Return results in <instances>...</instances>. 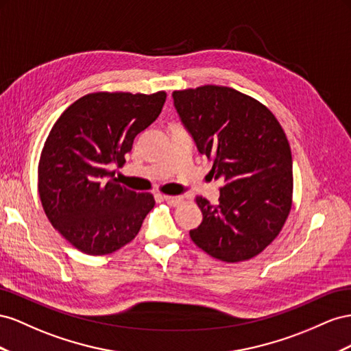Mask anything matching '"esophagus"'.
<instances>
[{"mask_svg": "<svg viewBox=\"0 0 351 351\" xmlns=\"http://www.w3.org/2000/svg\"><path fill=\"white\" fill-rule=\"evenodd\" d=\"M163 199L170 206H179L182 203V197H178V195H163Z\"/></svg>", "mask_w": 351, "mask_h": 351, "instance_id": "1", "label": "esophagus"}]
</instances>
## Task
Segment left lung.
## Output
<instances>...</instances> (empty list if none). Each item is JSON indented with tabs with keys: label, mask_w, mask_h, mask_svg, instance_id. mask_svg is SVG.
<instances>
[{
	"label": "left lung",
	"mask_w": 351,
	"mask_h": 351,
	"mask_svg": "<svg viewBox=\"0 0 351 351\" xmlns=\"http://www.w3.org/2000/svg\"><path fill=\"white\" fill-rule=\"evenodd\" d=\"M173 104L197 149L222 179L219 203L197 197L203 222L189 231L207 254L248 260L281 232L293 204V157L270 110L234 88L204 85L173 91Z\"/></svg>",
	"instance_id": "obj_1"
}]
</instances>
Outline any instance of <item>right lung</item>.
Listing matches in <instances>:
<instances>
[{
    "instance_id": "add662e5",
    "label": "right lung",
    "mask_w": 351,
    "mask_h": 351,
    "mask_svg": "<svg viewBox=\"0 0 351 351\" xmlns=\"http://www.w3.org/2000/svg\"><path fill=\"white\" fill-rule=\"evenodd\" d=\"M166 93H94L57 119L38 165V191L51 225L79 252L104 256L131 243L156 204L114 178L135 136L162 112Z\"/></svg>"
}]
</instances>
